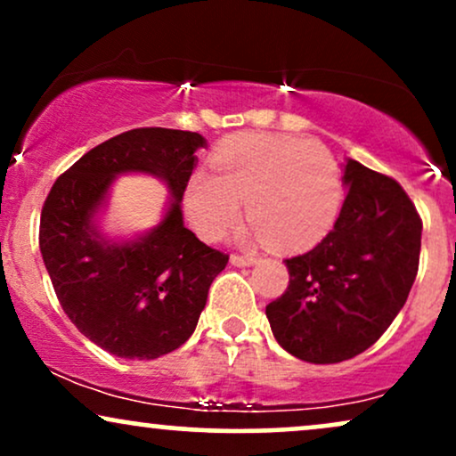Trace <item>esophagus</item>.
<instances>
[{
    "label": "esophagus",
    "instance_id": "34e87169",
    "mask_svg": "<svg viewBox=\"0 0 456 456\" xmlns=\"http://www.w3.org/2000/svg\"><path fill=\"white\" fill-rule=\"evenodd\" d=\"M257 261V257L255 255H240V253H233L232 255V264L233 265H250Z\"/></svg>",
    "mask_w": 456,
    "mask_h": 456
}]
</instances>
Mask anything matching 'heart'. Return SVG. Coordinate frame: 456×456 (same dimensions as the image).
<instances>
[{
  "instance_id": "obj_1",
  "label": "heart",
  "mask_w": 456,
  "mask_h": 456,
  "mask_svg": "<svg viewBox=\"0 0 456 456\" xmlns=\"http://www.w3.org/2000/svg\"><path fill=\"white\" fill-rule=\"evenodd\" d=\"M214 175L186 186V212L206 240L223 238L246 216L259 240L281 250L313 246L330 232L343 203V174L326 145L289 134L246 133L212 159Z\"/></svg>"
}]
</instances>
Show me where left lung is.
I'll return each instance as SVG.
<instances>
[{"instance_id":"left-lung-1","label":"left lung","mask_w":456,"mask_h":456,"mask_svg":"<svg viewBox=\"0 0 456 456\" xmlns=\"http://www.w3.org/2000/svg\"><path fill=\"white\" fill-rule=\"evenodd\" d=\"M347 186L332 232L285 259L289 285L265 306L282 349L334 364L369 349L399 315L418 274L422 221L392 177L347 160Z\"/></svg>"}]
</instances>
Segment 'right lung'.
<instances>
[{"label": "right lung", "instance_id": "add662e5", "mask_svg": "<svg viewBox=\"0 0 456 456\" xmlns=\"http://www.w3.org/2000/svg\"><path fill=\"white\" fill-rule=\"evenodd\" d=\"M206 139L191 130L134 128L104 141L61 174L40 214V253L61 308L92 343L154 360L195 332L229 255L203 244L182 218V197ZM150 173L172 191L166 216L130 243L93 224L115 175Z\"/></svg>", "mask_w": 456, "mask_h": 456}]
</instances>
